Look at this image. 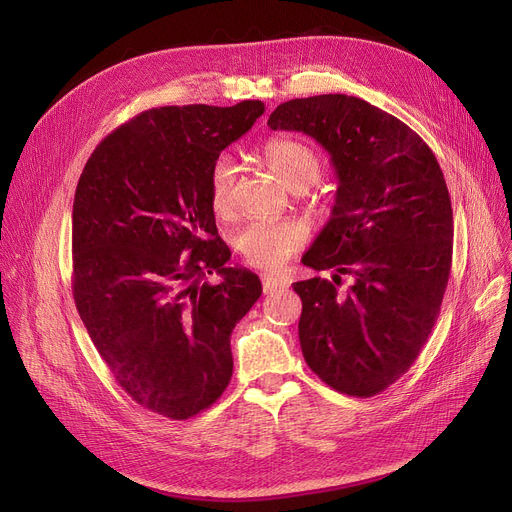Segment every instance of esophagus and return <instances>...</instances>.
I'll list each match as a JSON object with an SVG mask.
<instances>
[{"instance_id":"1","label":"esophagus","mask_w":512,"mask_h":512,"mask_svg":"<svg viewBox=\"0 0 512 512\" xmlns=\"http://www.w3.org/2000/svg\"><path fill=\"white\" fill-rule=\"evenodd\" d=\"M261 284H263V292L265 294H274L282 288H288V282L282 280V278H276V276H261Z\"/></svg>"}]
</instances>
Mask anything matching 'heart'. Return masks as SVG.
<instances>
[{"label":"heart","instance_id":"1","mask_svg":"<svg viewBox=\"0 0 512 512\" xmlns=\"http://www.w3.org/2000/svg\"><path fill=\"white\" fill-rule=\"evenodd\" d=\"M261 160L288 189L311 187L321 173L319 154L292 138H271L261 146ZM236 170L228 158L216 160L210 173V203L218 216L234 206ZM306 241V228L296 220L251 222L236 236V247L247 263L261 269L282 267Z\"/></svg>","mask_w":512,"mask_h":512}]
</instances>
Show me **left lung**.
Returning <instances> with one entry per match:
<instances>
[{
  "instance_id": "obj_1",
  "label": "left lung",
  "mask_w": 512,
  "mask_h": 512,
  "mask_svg": "<svg viewBox=\"0 0 512 512\" xmlns=\"http://www.w3.org/2000/svg\"><path fill=\"white\" fill-rule=\"evenodd\" d=\"M267 125L329 152L335 206L302 263L355 280L346 293L323 278L292 284L302 356L331 389L372 397L416 362L440 313L453 259L445 177L416 131L356 96L294 98Z\"/></svg>"
}]
</instances>
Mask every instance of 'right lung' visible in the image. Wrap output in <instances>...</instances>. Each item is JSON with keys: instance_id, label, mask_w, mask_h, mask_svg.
I'll return each mask as SVG.
<instances>
[{"instance_id": "right-lung-1", "label": "right lung", "mask_w": 512, "mask_h": 512, "mask_svg": "<svg viewBox=\"0 0 512 512\" xmlns=\"http://www.w3.org/2000/svg\"><path fill=\"white\" fill-rule=\"evenodd\" d=\"M261 100L140 113L88 158L72 214L76 309L123 391L168 420L197 416L232 377L230 333L261 296L228 267L210 173ZM216 270L223 282L202 278Z\"/></svg>"}]
</instances>
